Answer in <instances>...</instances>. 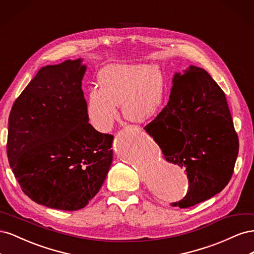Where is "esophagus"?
I'll return each mask as SVG.
<instances>
[{
	"instance_id": "34e87169",
	"label": "esophagus",
	"mask_w": 254,
	"mask_h": 254,
	"mask_svg": "<svg viewBox=\"0 0 254 254\" xmlns=\"http://www.w3.org/2000/svg\"><path fill=\"white\" fill-rule=\"evenodd\" d=\"M125 128H127V129H136L137 127H136V126H133V125H128V126H126Z\"/></svg>"
}]
</instances>
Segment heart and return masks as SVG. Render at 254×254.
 <instances>
[{
    "instance_id": "1",
    "label": "heart",
    "mask_w": 254,
    "mask_h": 254,
    "mask_svg": "<svg viewBox=\"0 0 254 254\" xmlns=\"http://www.w3.org/2000/svg\"><path fill=\"white\" fill-rule=\"evenodd\" d=\"M98 88L87 97L86 113L90 125L108 132L119 119V106L124 117L134 123L149 121L163 109L166 80L158 65L115 64L98 74Z\"/></svg>"
}]
</instances>
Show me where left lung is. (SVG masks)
<instances>
[{"instance_id": "obj_1", "label": "left lung", "mask_w": 254, "mask_h": 254, "mask_svg": "<svg viewBox=\"0 0 254 254\" xmlns=\"http://www.w3.org/2000/svg\"><path fill=\"white\" fill-rule=\"evenodd\" d=\"M144 129L166 161L186 168L189 191L174 206L207 200L231 179L238 136L224 91L203 68L190 65L174 75L167 106Z\"/></svg>"}]
</instances>
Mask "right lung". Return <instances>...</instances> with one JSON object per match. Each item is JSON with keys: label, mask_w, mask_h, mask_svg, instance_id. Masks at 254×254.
<instances>
[{"label": "right lung", "mask_w": 254, "mask_h": 254, "mask_svg": "<svg viewBox=\"0 0 254 254\" xmlns=\"http://www.w3.org/2000/svg\"><path fill=\"white\" fill-rule=\"evenodd\" d=\"M82 59L41 67L14 102L7 156L24 194L51 209L76 211L93 198L113 159L111 134L87 119Z\"/></svg>", "instance_id": "add662e5"}]
</instances>
